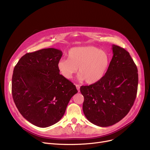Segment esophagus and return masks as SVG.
Segmentation results:
<instances>
[{"instance_id": "obj_1", "label": "esophagus", "mask_w": 150, "mask_h": 150, "mask_svg": "<svg viewBox=\"0 0 150 150\" xmlns=\"http://www.w3.org/2000/svg\"><path fill=\"white\" fill-rule=\"evenodd\" d=\"M75 86H76V89L78 90V91L80 92V86L78 85V84H75Z\"/></svg>"}]
</instances>
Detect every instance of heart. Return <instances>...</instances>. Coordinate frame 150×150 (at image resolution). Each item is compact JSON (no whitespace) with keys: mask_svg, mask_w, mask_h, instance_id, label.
I'll return each instance as SVG.
<instances>
[{"mask_svg":"<svg viewBox=\"0 0 150 150\" xmlns=\"http://www.w3.org/2000/svg\"><path fill=\"white\" fill-rule=\"evenodd\" d=\"M109 63L110 57L107 52L88 45L70 49L67 59H61L57 63V68L60 74L67 80L72 78L78 68V80L91 84L105 76Z\"/></svg>","mask_w":150,"mask_h":150,"instance_id":"1","label":"heart"}]
</instances>
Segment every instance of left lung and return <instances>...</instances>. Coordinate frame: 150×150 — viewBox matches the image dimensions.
<instances>
[{"label": "left lung", "mask_w": 150, "mask_h": 150, "mask_svg": "<svg viewBox=\"0 0 150 150\" xmlns=\"http://www.w3.org/2000/svg\"><path fill=\"white\" fill-rule=\"evenodd\" d=\"M112 49L113 57L105 76L80 88L86 117L101 127L113 125L127 115L137 92V68L129 52L115 45Z\"/></svg>", "instance_id": "obj_1"}]
</instances>
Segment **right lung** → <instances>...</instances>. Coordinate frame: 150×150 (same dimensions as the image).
Wrapping results in <instances>:
<instances>
[{
  "label": "right lung",
  "instance_id": "right-lung-1",
  "mask_svg": "<svg viewBox=\"0 0 150 150\" xmlns=\"http://www.w3.org/2000/svg\"><path fill=\"white\" fill-rule=\"evenodd\" d=\"M62 55L54 48L27 53L14 68V102L21 115L36 127L46 128L57 123L78 92L75 86L59 74L57 63Z\"/></svg>",
  "mask_w": 150,
  "mask_h": 150
}]
</instances>
